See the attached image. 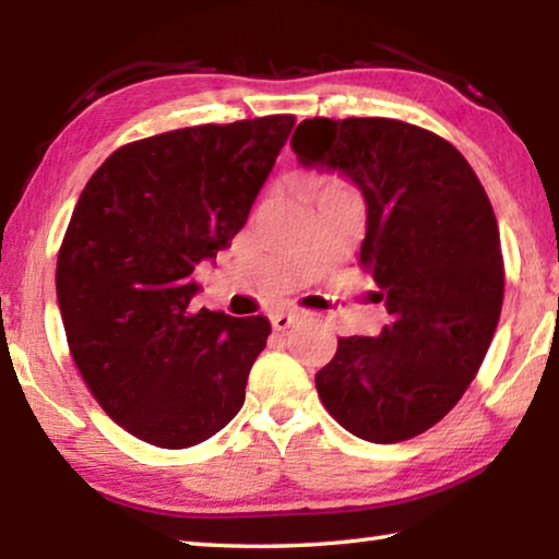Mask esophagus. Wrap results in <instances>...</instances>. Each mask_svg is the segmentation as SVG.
<instances>
[{
	"label": "esophagus",
	"mask_w": 559,
	"mask_h": 559,
	"mask_svg": "<svg viewBox=\"0 0 559 559\" xmlns=\"http://www.w3.org/2000/svg\"><path fill=\"white\" fill-rule=\"evenodd\" d=\"M302 316L300 313H276L271 316V325L273 330H288L293 323H298Z\"/></svg>",
	"instance_id": "esophagus-1"
}]
</instances>
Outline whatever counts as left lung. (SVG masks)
Here are the masks:
<instances>
[{"instance_id":"left-lung-1","label":"left lung","mask_w":559,"mask_h":559,"mask_svg":"<svg viewBox=\"0 0 559 559\" xmlns=\"http://www.w3.org/2000/svg\"><path fill=\"white\" fill-rule=\"evenodd\" d=\"M302 167L337 173L367 204L359 261L390 323L340 337L316 374L340 427L372 443L419 437L466 392L503 308L493 206L456 147L390 118H313L290 138Z\"/></svg>"}]
</instances>
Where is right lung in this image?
I'll return each mask as SVG.
<instances>
[{"label": "right lung", "mask_w": 559, "mask_h": 559, "mask_svg": "<svg viewBox=\"0 0 559 559\" xmlns=\"http://www.w3.org/2000/svg\"><path fill=\"white\" fill-rule=\"evenodd\" d=\"M293 120L138 140L96 169L75 204L56 263L73 362L103 412L153 447L202 443L243 406L271 323L197 310L192 276L249 219Z\"/></svg>", "instance_id": "obj_1"}]
</instances>
